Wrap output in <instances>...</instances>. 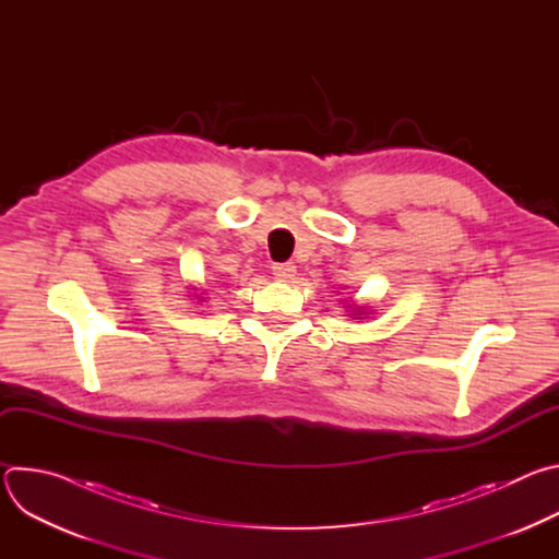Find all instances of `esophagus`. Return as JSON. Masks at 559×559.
Instances as JSON below:
<instances>
[{
	"label": "esophagus",
	"instance_id": "obj_1",
	"mask_svg": "<svg viewBox=\"0 0 559 559\" xmlns=\"http://www.w3.org/2000/svg\"><path fill=\"white\" fill-rule=\"evenodd\" d=\"M272 274L278 281H292L296 276V265L294 263H276V265H272Z\"/></svg>",
	"mask_w": 559,
	"mask_h": 559
}]
</instances>
